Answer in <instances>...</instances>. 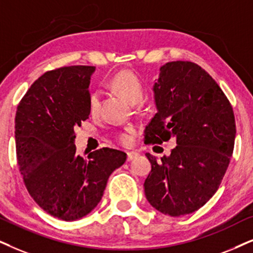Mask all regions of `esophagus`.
Listing matches in <instances>:
<instances>
[{
	"label": "esophagus",
	"instance_id": "obj_1",
	"mask_svg": "<svg viewBox=\"0 0 253 253\" xmlns=\"http://www.w3.org/2000/svg\"><path fill=\"white\" fill-rule=\"evenodd\" d=\"M139 156V153L136 152H128L127 153V161H132V160L136 159Z\"/></svg>",
	"mask_w": 253,
	"mask_h": 253
}]
</instances>
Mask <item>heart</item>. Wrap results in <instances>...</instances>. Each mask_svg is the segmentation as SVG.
<instances>
[{"mask_svg":"<svg viewBox=\"0 0 253 253\" xmlns=\"http://www.w3.org/2000/svg\"><path fill=\"white\" fill-rule=\"evenodd\" d=\"M110 84L118 93H120L130 104H140L145 97V85L139 76L135 72L130 70H123L112 77ZM100 105V98H99L98 92H92L89 95V108L91 112H97ZM134 129L127 128L126 132L120 133L118 135L120 142L124 145H127L130 141V133H133Z\"/></svg>","mask_w":253,"mask_h":253,"instance_id":"1","label":"heart"}]
</instances>
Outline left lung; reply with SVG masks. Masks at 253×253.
Segmentation results:
<instances>
[{
	"label": "left lung",
	"instance_id": "1",
	"mask_svg": "<svg viewBox=\"0 0 253 253\" xmlns=\"http://www.w3.org/2000/svg\"><path fill=\"white\" fill-rule=\"evenodd\" d=\"M153 89L158 113L146 126L145 143L174 137L177 145L161 161L147 153L152 170L145 194L165 215H188L213 196L228 169L236 137L232 106L212 77L191 62L161 66Z\"/></svg>",
	"mask_w": 253,
	"mask_h": 253
}]
</instances>
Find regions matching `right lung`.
I'll return each mask as SVG.
<instances>
[{"mask_svg":"<svg viewBox=\"0 0 253 253\" xmlns=\"http://www.w3.org/2000/svg\"><path fill=\"white\" fill-rule=\"evenodd\" d=\"M94 70L73 65L45 72L16 111V155L25 187L44 211L63 220L91 212L110 175L126 161V153L112 148L76 154L75 127L88 119Z\"/></svg>","mask_w":253,"mask_h":253,"instance_id":"right-lung-1","label":"right lung"}]
</instances>
